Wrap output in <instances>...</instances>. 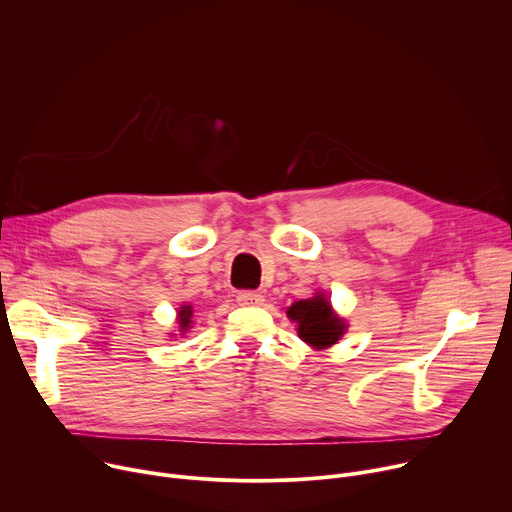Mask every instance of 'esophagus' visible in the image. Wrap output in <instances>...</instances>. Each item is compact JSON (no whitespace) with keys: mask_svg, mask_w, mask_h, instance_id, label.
I'll use <instances>...</instances> for the list:
<instances>
[{"mask_svg":"<svg viewBox=\"0 0 512 512\" xmlns=\"http://www.w3.org/2000/svg\"><path fill=\"white\" fill-rule=\"evenodd\" d=\"M236 299L240 305H262V301H264L262 293H258V291H240Z\"/></svg>","mask_w":512,"mask_h":512,"instance_id":"esophagus-1","label":"esophagus"}]
</instances>
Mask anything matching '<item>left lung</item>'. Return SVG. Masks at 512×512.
Listing matches in <instances>:
<instances>
[{
  "mask_svg": "<svg viewBox=\"0 0 512 512\" xmlns=\"http://www.w3.org/2000/svg\"><path fill=\"white\" fill-rule=\"evenodd\" d=\"M287 315L297 321V331L303 342L315 348L333 346L346 329V323L331 313L329 301L323 295L293 303Z\"/></svg>",
  "mask_w": 512,
  "mask_h": 512,
  "instance_id": "1",
  "label": "left lung"
}]
</instances>
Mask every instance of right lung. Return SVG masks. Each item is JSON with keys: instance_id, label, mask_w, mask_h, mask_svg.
<instances>
[{"instance_id": "obj_1", "label": "right lung", "mask_w": 512, "mask_h": 512, "mask_svg": "<svg viewBox=\"0 0 512 512\" xmlns=\"http://www.w3.org/2000/svg\"><path fill=\"white\" fill-rule=\"evenodd\" d=\"M191 315H193L191 305H183V307H181V311H179V325H181V329H183V331H185V329H189Z\"/></svg>"}]
</instances>
